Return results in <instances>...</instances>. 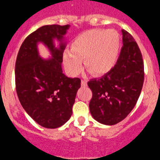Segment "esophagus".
Returning <instances> with one entry per match:
<instances>
[{
  "label": "esophagus",
  "instance_id": "obj_1",
  "mask_svg": "<svg viewBox=\"0 0 160 160\" xmlns=\"http://www.w3.org/2000/svg\"><path fill=\"white\" fill-rule=\"evenodd\" d=\"M82 87H87V82L86 81V80H82Z\"/></svg>",
  "mask_w": 160,
  "mask_h": 160
}]
</instances>
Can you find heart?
<instances>
[{
	"instance_id": "1",
	"label": "heart",
	"mask_w": 160,
	"mask_h": 160,
	"mask_svg": "<svg viewBox=\"0 0 160 160\" xmlns=\"http://www.w3.org/2000/svg\"><path fill=\"white\" fill-rule=\"evenodd\" d=\"M120 51L118 33L112 29H90L76 37L70 51L63 54V63L71 75H77L85 68L93 75H102L113 69Z\"/></svg>"
}]
</instances>
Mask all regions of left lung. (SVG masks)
Returning a JSON list of instances; mask_svg holds the SVG:
<instances>
[{
    "label": "left lung",
    "instance_id": "obj_1",
    "mask_svg": "<svg viewBox=\"0 0 160 160\" xmlns=\"http://www.w3.org/2000/svg\"><path fill=\"white\" fill-rule=\"evenodd\" d=\"M122 46L112 70L100 78L91 79L92 91L89 107L100 123L114 125L123 120L135 107L144 80V66L138 44L128 31L122 29Z\"/></svg>",
    "mask_w": 160,
    "mask_h": 160
}]
</instances>
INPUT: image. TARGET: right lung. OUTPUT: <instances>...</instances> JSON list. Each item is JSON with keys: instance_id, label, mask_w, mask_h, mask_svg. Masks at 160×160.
Returning a JSON list of instances; mask_svg holds the SVG:
<instances>
[{"instance_id": "add662e5", "label": "right lung", "mask_w": 160, "mask_h": 160, "mask_svg": "<svg viewBox=\"0 0 160 160\" xmlns=\"http://www.w3.org/2000/svg\"><path fill=\"white\" fill-rule=\"evenodd\" d=\"M70 25H44L25 38L15 64V83L19 101L29 116L43 128L54 129L66 123L72 115V108L81 79L70 78L62 72L63 37ZM53 39L60 42L56 48ZM47 46L52 57L43 59L37 44Z\"/></svg>"}]
</instances>
